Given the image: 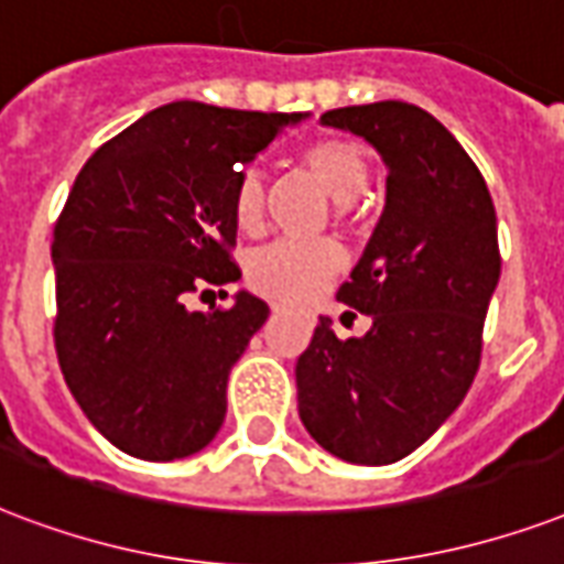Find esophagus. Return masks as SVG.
I'll list each match as a JSON object with an SVG mask.
<instances>
[{
	"instance_id": "1",
	"label": "esophagus",
	"mask_w": 564,
	"mask_h": 564,
	"mask_svg": "<svg viewBox=\"0 0 564 564\" xmlns=\"http://www.w3.org/2000/svg\"><path fill=\"white\" fill-rule=\"evenodd\" d=\"M272 313H286V307L283 304H272Z\"/></svg>"
}]
</instances>
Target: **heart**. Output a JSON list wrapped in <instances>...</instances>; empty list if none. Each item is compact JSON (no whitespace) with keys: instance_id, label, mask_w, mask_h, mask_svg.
Listing matches in <instances>:
<instances>
[{"instance_id":"heart-1","label":"heart","mask_w":564,"mask_h":564,"mask_svg":"<svg viewBox=\"0 0 564 564\" xmlns=\"http://www.w3.org/2000/svg\"><path fill=\"white\" fill-rule=\"evenodd\" d=\"M311 177L339 204V215L367 188L369 156L358 141L319 139L301 153ZM265 180L257 167L239 174L234 188V221L245 234H257L263 225ZM343 253L334 242H274L260 248L248 260V283L253 290L281 301H304L322 283L337 274Z\"/></svg>"}]
</instances>
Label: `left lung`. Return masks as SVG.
I'll list each match as a JSON object with an SVG mask.
<instances>
[{
	"instance_id": "left-lung-1",
	"label": "left lung",
	"mask_w": 564,
	"mask_h": 564,
	"mask_svg": "<svg viewBox=\"0 0 564 564\" xmlns=\"http://www.w3.org/2000/svg\"><path fill=\"white\" fill-rule=\"evenodd\" d=\"M322 123L381 153L387 200L337 292L372 328L339 339L319 316L295 364L299 416L322 449L378 467L425 444L470 390L500 281L497 213L479 167L420 106H346Z\"/></svg>"
}]
</instances>
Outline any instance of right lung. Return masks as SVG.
Returning <instances> with one entry per match:
<instances>
[{
    "instance_id": "1",
    "label": "right lung",
    "mask_w": 564,
    "mask_h": 564,
    "mask_svg": "<svg viewBox=\"0 0 564 564\" xmlns=\"http://www.w3.org/2000/svg\"><path fill=\"white\" fill-rule=\"evenodd\" d=\"M307 115L180 100L94 153L53 234L55 351L85 416L120 453L174 462L204 449L227 414V376L269 304L225 311L186 295L242 278L234 188L283 127Z\"/></svg>"
}]
</instances>
